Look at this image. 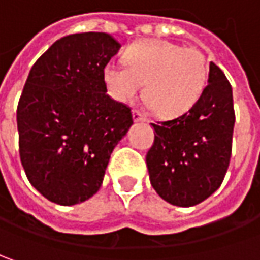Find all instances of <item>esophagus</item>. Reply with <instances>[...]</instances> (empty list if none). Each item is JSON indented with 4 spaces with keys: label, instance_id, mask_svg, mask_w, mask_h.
I'll use <instances>...</instances> for the list:
<instances>
[{
    "label": "esophagus",
    "instance_id": "obj_1",
    "mask_svg": "<svg viewBox=\"0 0 260 260\" xmlns=\"http://www.w3.org/2000/svg\"><path fill=\"white\" fill-rule=\"evenodd\" d=\"M132 118H134V122H145V120H147L145 116L142 115L140 110H134V112H132Z\"/></svg>",
    "mask_w": 260,
    "mask_h": 260
}]
</instances>
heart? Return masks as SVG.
<instances>
[{"label":"heart","instance_id":"1","mask_svg":"<svg viewBox=\"0 0 260 260\" xmlns=\"http://www.w3.org/2000/svg\"><path fill=\"white\" fill-rule=\"evenodd\" d=\"M209 65L197 48H183L161 39L134 42L125 63L110 61L103 80L110 96L128 103L142 91L157 115L175 118L193 108L208 83Z\"/></svg>","mask_w":260,"mask_h":260}]
</instances>
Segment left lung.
<instances>
[{"label": "left lung", "mask_w": 260, "mask_h": 260, "mask_svg": "<svg viewBox=\"0 0 260 260\" xmlns=\"http://www.w3.org/2000/svg\"><path fill=\"white\" fill-rule=\"evenodd\" d=\"M233 90L209 63L208 85L198 103L176 119L151 123L147 167L154 190L176 207H193L221 186L232 157Z\"/></svg>", "instance_id": "left-lung-1"}]
</instances>
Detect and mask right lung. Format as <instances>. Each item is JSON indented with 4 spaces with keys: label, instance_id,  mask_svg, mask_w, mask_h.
Wrapping results in <instances>:
<instances>
[{
    "label": "right lung",
    "instance_id": "1",
    "mask_svg": "<svg viewBox=\"0 0 260 260\" xmlns=\"http://www.w3.org/2000/svg\"><path fill=\"white\" fill-rule=\"evenodd\" d=\"M119 49L108 33H75L56 40L28 73L17 106L20 160L31 186L58 205L96 193L110 154L134 123L103 80Z\"/></svg>",
    "mask_w": 260,
    "mask_h": 260
}]
</instances>
